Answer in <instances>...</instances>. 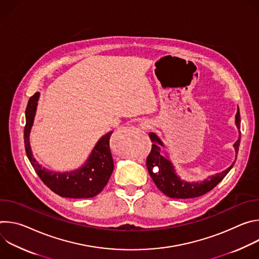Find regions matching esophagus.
Masks as SVG:
<instances>
[{
  "label": "esophagus",
  "mask_w": 259,
  "mask_h": 259,
  "mask_svg": "<svg viewBox=\"0 0 259 259\" xmlns=\"http://www.w3.org/2000/svg\"><path fill=\"white\" fill-rule=\"evenodd\" d=\"M140 127H141L143 130H147V129H151V128H152V124H151V122H149V121H144V122H142V123L140 124Z\"/></svg>",
  "instance_id": "34e87169"
}]
</instances>
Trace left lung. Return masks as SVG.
I'll use <instances>...</instances> for the list:
<instances>
[{"label": "left lung", "mask_w": 259, "mask_h": 259, "mask_svg": "<svg viewBox=\"0 0 259 259\" xmlns=\"http://www.w3.org/2000/svg\"><path fill=\"white\" fill-rule=\"evenodd\" d=\"M241 124V118H240V110L238 109L236 115V125L240 129ZM150 137L152 141L154 142L152 145V152L150 156L146 159V166L147 170L151 177L153 178L157 188L165 194L169 198L173 199H191V198H197L205 195L206 193L213 190L217 184L223 180L226 175L230 172V170L233 168L234 164L228 168L227 170L223 171L221 173H217L213 176H210L208 179L202 181V182H186L181 180L174 171V168L169 160L164 158L161 155V145L163 146V142L160 140V138L155 134L151 133ZM240 139L236 141L234 144L236 153L238 154L239 146H240ZM157 165L159 168V171L156 174L152 172V168Z\"/></svg>", "instance_id": "obj_1"}]
</instances>
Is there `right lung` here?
I'll return each instance as SVG.
<instances>
[{
  "label": "right lung",
  "mask_w": 259,
  "mask_h": 259,
  "mask_svg": "<svg viewBox=\"0 0 259 259\" xmlns=\"http://www.w3.org/2000/svg\"><path fill=\"white\" fill-rule=\"evenodd\" d=\"M39 96V92L30 96L25 109L24 146L31 166L46 186L60 197L71 199L95 197L106 186L114 170V160L109 149V139L113 132H109L100 138L82 168L66 173L48 171L35 161L29 146V132Z\"/></svg>",
  "instance_id": "right-lung-1"
}]
</instances>
